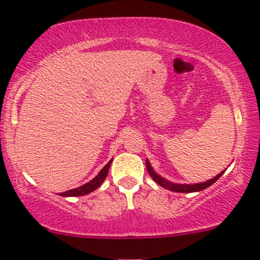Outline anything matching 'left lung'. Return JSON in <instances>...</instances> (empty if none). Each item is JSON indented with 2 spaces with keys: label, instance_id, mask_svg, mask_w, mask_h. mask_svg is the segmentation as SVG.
<instances>
[{
  "label": "left lung",
  "instance_id": "1",
  "mask_svg": "<svg viewBox=\"0 0 260 260\" xmlns=\"http://www.w3.org/2000/svg\"><path fill=\"white\" fill-rule=\"evenodd\" d=\"M146 170H148L149 175L151 176L152 180H154L155 183H157L160 186H162V188L171 190V191H176V192H192V191H200V190H204L205 188H208V186H210L211 184L215 183V181L224 174L223 171V173L218 174L215 178L200 184H174V183H170V181L165 180V179H162L160 175H157V174L152 170V168L150 167V162L148 160H146Z\"/></svg>",
  "mask_w": 260,
  "mask_h": 260
}]
</instances>
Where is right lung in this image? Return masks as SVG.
Wrapping results in <instances>:
<instances>
[{"label": "right lung", "instance_id": "right-lung-1", "mask_svg": "<svg viewBox=\"0 0 260 260\" xmlns=\"http://www.w3.org/2000/svg\"><path fill=\"white\" fill-rule=\"evenodd\" d=\"M111 161L108 162V164L105 165V167L101 169L100 173L98 174V175L95 176V178L92 179V180L89 181L87 184H85V185L80 186V188H76V189H71V190H68V191L65 192H61L60 195H62V197H80V195H85V194H89V192L93 191L95 189H98L99 186L103 184V181L105 180L106 176H108V173H109V168H110L111 165Z\"/></svg>", "mask_w": 260, "mask_h": 260}]
</instances>
